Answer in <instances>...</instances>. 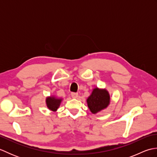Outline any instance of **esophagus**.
Listing matches in <instances>:
<instances>
[{
	"instance_id": "1",
	"label": "esophagus",
	"mask_w": 157,
	"mask_h": 157,
	"mask_svg": "<svg viewBox=\"0 0 157 157\" xmlns=\"http://www.w3.org/2000/svg\"><path fill=\"white\" fill-rule=\"evenodd\" d=\"M71 96L73 98H77L78 97V93L77 92H72L71 93Z\"/></svg>"
}]
</instances>
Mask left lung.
I'll use <instances>...</instances> for the list:
<instances>
[{
  "label": "left lung",
  "mask_w": 157,
  "mask_h": 157,
  "mask_svg": "<svg viewBox=\"0 0 157 157\" xmlns=\"http://www.w3.org/2000/svg\"><path fill=\"white\" fill-rule=\"evenodd\" d=\"M86 101L90 111L96 114L107 108L111 101V96L106 89L95 88Z\"/></svg>",
  "instance_id": "obj_1"
}]
</instances>
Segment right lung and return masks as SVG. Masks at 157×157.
Masks as SVG:
<instances>
[{
	"instance_id": "obj_1",
	"label": "right lung",
	"mask_w": 157,
	"mask_h": 157,
	"mask_svg": "<svg viewBox=\"0 0 157 157\" xmlns=\"http://www.w3.org/2000/svg\"><path fill=\"white\" fill-rule=\"evenodd\" d=\"M62 101V98H57L55 96H50L46 98V104L49 110L56 112L60 106Z\"/></svg>"
}]
</instances>
